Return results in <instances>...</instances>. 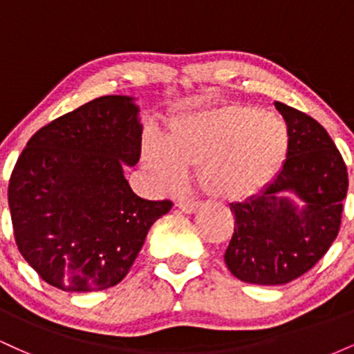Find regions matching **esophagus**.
<instances>
[{
	"instance_id": "1",
	"label": "esophagus",
	"mask_w": 354,
	"mask_h": 354,
	"mask_svg": "<svg viewBox=\"0 0 354 354\" xmlns=\"http://www.w3.org/2000/svg\"><path fill=\"white\" fill-rule=\"evenodd\" d=\"M178 206H180V209L185 211V213H194V211L200 209V203L196 201H180Z\"/></svg>"
}]
</instances>
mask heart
Returning <instances> with one entry per match:
<instances>
[{"mask_svg":"<svg viewBox=\"0 0 354 354\" xmlns=\"http://www.w3.org/2000/svg\"><path fill=\"white\" fill-rule=\"evenodd\" d=\"M288 153V129L274 115L250 104H226L176 118L163 145L148 141L143 161L163 188L198 168L209 198L243 201L273 180Z\"/></svg>","mask_w":354,"mask_h":354,"instance_id":"1","label":"heart"}]
</instances>
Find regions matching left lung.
I'll return each mask as SVG.
<instances>
[{"instance_id": "left-lung-1", "label": "left lung", "mask_w": 354, "mask_h": 354, "mask_svg": "<svg viewBox=\"0 0 354 354\" xmlns=\"http://www.w3.org/2000/svg\"><path fill=\"white\" fill-rule=\"evenodd\" d=\"M286 121L281 171L261 194L230 206L234 233L225 253L231 274L251 284H286L310 271L338 236L348 169L326 129L306 113L274 101ZM305 201L298 209L282 194Z\"/></svg>"}]
</instances>
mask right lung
I'll return each mask as SVG.
<instances>
[{"mask_svg": "<svg viewBox=\"0 0 354 354\" xmlns=\"http://www.w3.org/2000/svg\"><path fill=\"white\" fill-rule=\"evenodd\" d=\"M138 111L129 96H101L38 129L16 161L8 186L16 245L51 286H115L153 223L171 209L124 180L123 165L141 156Z\"/></svg>", "mask_w": 354, "mask_h": 354, "instance_id": "add662e5", "label": "right lung"}]
</instances>
